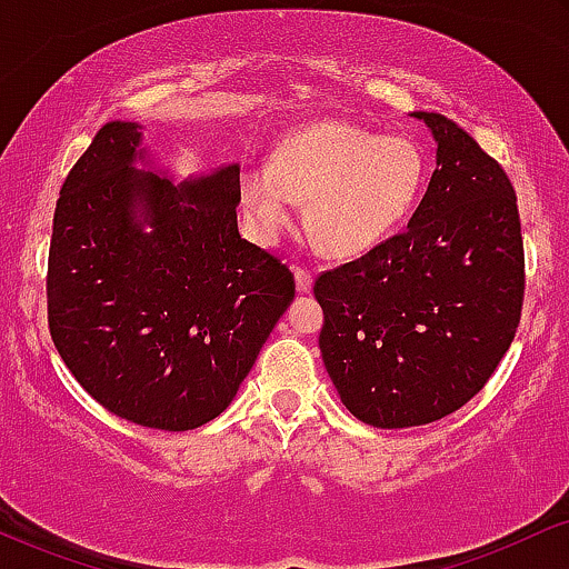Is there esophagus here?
<instances>
[{"mask_svg":"<svg viewBox=\"0 0 569 569\" xmlns=\"http://www.w3.org/2000/svg\"><path fill=\"white\" fill-rule=\"evenodd\" d=\"M311 282H313L311 269H306V266H296V287H298V292H309L311 290Z\"/></svg>","mask_w":569,"mask_h":569,"instance_id":"esophagus-1","label":"esophagus"}]
</instances>
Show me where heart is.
Instances as JSON below:
<instances>
[{
  "label": "heart",
  "mask_w": 569,
  "mask_h": 569,
  "mask_svg": "<svg viewBox=\"0 0 569 569\" xmlns=\"http://www.w3.org/2000/svg\"><path fill=\"white\" fill-rule=\"evenodd\" d=\"M423 153L410 138L349 122H317L284 138L269 164L242 172V204L263 239L279 237L306 203V223L327 252L359 256L383 242L423 186Z\"/></svg>",
  "instance_id": "1"
}]
</instances>
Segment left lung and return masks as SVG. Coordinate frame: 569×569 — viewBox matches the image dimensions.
I'll return each mask as SVG.
<instances>
[{
	"mask_svg": "<svg viewBox=\"0 0 569 569\" xmlns=\"http://www.w3.org/2000/svg\"><path fill=\"white\" fill-rule=\"evenodd\" d=\"M416 117L437 138V170L407 229L313 282L327 372L351 416L376 429L433 423L477 397L525 300L509 176L452 119Z\"/></svg>",
	"mask_w": 569,
	"mask_h": 569,
	"instance_id": "8db88e82",
	"label": "left lung"
}]
</instances>
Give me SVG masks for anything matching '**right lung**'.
Instances as JSON below:
<instances>
[{
    "label": "right lung",
    "instance_id": "1",
    "mask_svg": "<svg viewBox=\"0 0 569 569\" xmlns=\"http://www.w3.org/2000/svg\"><path fill=\"white\" fill-rule=\"evenodd\" d=\"M138 143L136 122L103 124L66 176L47 258V325L100 407L149 429L189 431L237 397L296 298V279L239 237L237 164L176 186L130 164ZM138 211L151 232L139 229Z\"/></svg>",
    "mask_w": 569,
    "mask_h": 569
}]
</instances>
